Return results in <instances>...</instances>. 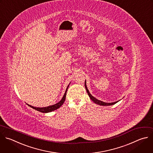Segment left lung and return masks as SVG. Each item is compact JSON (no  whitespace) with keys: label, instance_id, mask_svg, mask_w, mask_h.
<instances>
[{"label":"left lung","instance_id":"obj_1","mask_svg":"<svg viewBox=\"0 0 153 153\" xmlns=\"http://www.w3.org/2000/svg\"><path fill=\"white\" fill-rule=\"evenodd\" d=\"M85 88H86V90L87 91V93L89 97V98L91 99V100L92 101H94V103H95V104H97V105H99L100 106H111V105H115V103H117V102H118L119 101H115V102H114V103H105V102H103V101H100V100H97V98H95L94 97H93L91 94L90 92H89L88 88H87V86H86V81L85 82Z\"/></svg>","mask_w":153,"mask_h":153}]
</instances>
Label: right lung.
I'll return each mask as SVG.
<instances>
[{"label":"right lung","mask_w":153,"mask_h":153,"mask_svg":"<svg viewBox=\"0 0 153 153\" xmlns=\"http://www.w3.org/2000/svg\"><path fill=\"white\" fill-rule=\"evenodd\" d=\"M70 84L68 85L67 88V89L65 91V92L62 97V98L61 99V100L60 101H59V102L56 104H55L53 105H52V106H47V107H45V108H35V107H33V106H32L28 104H27L29 106H30V108H33V109H35L39 112H42V113H48V112H52V111H54L55 110H56L58 109V108H59L62 105L63 103H64V101L65 100V97H66V94H67V89H68V88L70 85Z\"/></svg>","instance_id":"right-lung-1"}]
</instances>
